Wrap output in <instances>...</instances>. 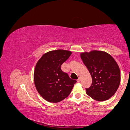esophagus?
<instances>
[{"label": "esophagus", "instance_id": "1", "mask_svg": "<svg viewBox=\"0 0 130 130\" xmlns=\"http://www.w3.org/2000/svg\"><path fill=\"white\" fill-rule=\"evenodd\" d=\"M80 81H81V79H80V78H78V79H77V82H78V83H79Z\"/></svg>", "mask_w": 130, "mask_h": 130}]
</instances>
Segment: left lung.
Wrapping results in <instances>:
<instances>
[{"label":"left lung","instance_id":"8db88e82","mask_svg":"<svg viewBox=\"0 0 130 130\" xmlns=\"http://www.w3.org/2000/svg\"><path fill=\"white\" fill-rule=\"evenodd\" d=\"M81 58L92 80L86 93L96 101L108 100L115 94L120 84L121 73L117 62L112 56L102 51L82 52Z\"/></svg>","mask_w":130,"mask_h":130}]
</instances>
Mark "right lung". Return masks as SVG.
<instances>
[{"label":"right lung","mask_w":130,"mask_h":130,"mask_svg":"<svg viewBox=\"0 0 130 130\" xmlns=\"http://www.w3.org/2000/svg\"><path fill=\"white\" fill-rule=\"evenodd\" d=\"M71 54V51L63 49L51 51L43 54L36 63L34 74L35 85L46 101L53 103L62 101L76 83L61 68Z\"/></svg>","instance_id":"right-lung-1"}]
</instances>
